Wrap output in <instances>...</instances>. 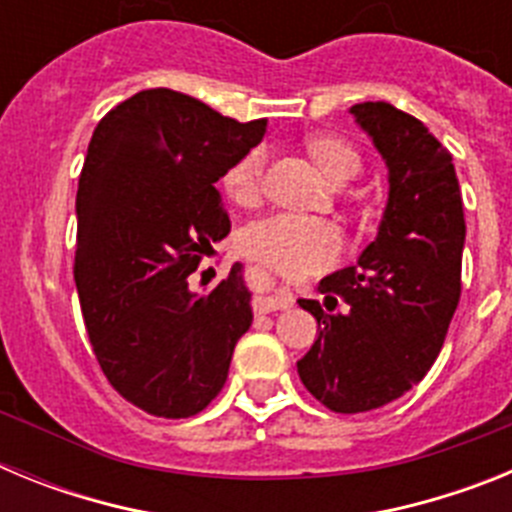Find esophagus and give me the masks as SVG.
<instances>
[{"label":"esophagus","mask_w":512,"mask_h":512,"mask_svg":"<svg viewBox=\"0 0 512 512\" xmlns=\"http://www.w3.org/2000/svg\"><path fill=\"white\" fill-rule=\"evenodd\" d=\"M295 305V297L289 295V292H277V295H269L264 300H259V315L264 312H277V310H287V307Z\"/></svg>","instance_id":"esophagus-1"}]
</instances>
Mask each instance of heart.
<instances>
[{"instance_id": "heart-1", "label": "heart", "mask_w": 512, "mask_h": 512, "mask_svg": "<svg viewBox=\"0 0 512 512\" xmlns=\"http://www.w3.org/2000/svg\"><path fill=\"white\" fill-rule=\"evenodd\" d=\"M307 151L333 182H346L361 169L359 153L338 135H310ZM266 156V146H253L228 166L223 187L235 205L248 207L259 200ZM241 246L248 256L261 259L284 274L307 277L336 264L343 253V235L336 225L320 217L274 212L246 225Z\"/></svg>"}]
</instances>
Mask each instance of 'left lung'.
<instances>
[{"mask_svg":"<svg viewBox=\"0 0 512 512\" xmlns=\"http://www.w3.org/2000/svg\"><path fill=\"white\" fill-rule=\"evenodd\" d=\"M390 169V200L377 241L359 264L325 277L336 310L300 300L320 336L297 361L302 384L333 413H366L397 400L428 374L461 297L464 205L451 153L418 117L390 102L351 107Z\"/></svg>","mask_w":512,"mask_h":512,"instance_id":"1","label":"left lung"}]
</instances>
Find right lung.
Masks as SVG:
<instances>
[{
	"instance_id": "right-lung-1",
	"label": "right lung",
	"mask_w": 512,
	"mask_h": 512,
	"mask_svg": "<svg viewBox=\"0 0 512 512\" xmlns=\"http://www.w3.org/2000/svg\"><path fill=\"white\" fill-rule=\"evenodd\" d=\"M264 133L266 120L238 122L166 87L133 94L94 128L74 282L104 377L143 413H202L251 328L241 266L207 295L189 292L187 277L230 233L215 182Z\"/></svg>"
}]
</instances>
